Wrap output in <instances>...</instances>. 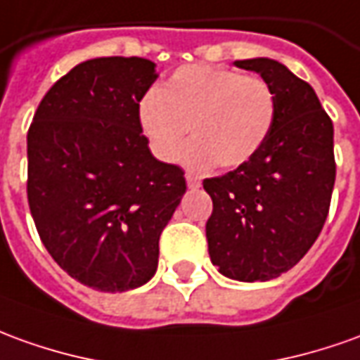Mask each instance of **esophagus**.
<instances>
[{
  "label": "esophagus",
  "mask_w": 360,
  "mask_h": 360,
  "mask_svg": "<svg viewBox=\"0 0 360 360\" xmlns=\"http://www.w3.org/2000/svg\"><path fill=\"white\" fill-rule=\"evenodd\" d=\"M186 184H188V188L195 190V188H200V186H202V180L194 174H186Z\"/></svg>",
  "instance_id": "1"
}]
</instances>
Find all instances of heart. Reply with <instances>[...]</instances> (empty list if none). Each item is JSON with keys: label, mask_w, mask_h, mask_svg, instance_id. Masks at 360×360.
<instances>
[{"label": "heart", "mask_w": 360, "mask_h": 360, "mask_svg": "<svg viewBox=\"0 0 360 360\" xmlns=\"http://www.w3.org/2000/svg\"><path fill=\"white\" fill-rule=\"evenodd\" d=\"M276 101L257 76L205 64L182 66L139 103V125L158 158L174 162L186 148L192 168H237L249 162L269 139Z\"/></svg>", "instance_id": "b5f03b06"}]
</instances>
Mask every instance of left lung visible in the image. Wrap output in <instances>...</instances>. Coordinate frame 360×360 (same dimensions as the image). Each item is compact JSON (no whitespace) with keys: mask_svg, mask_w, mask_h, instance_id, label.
Here are the masks:
<instances>
[{"mask_svg":"<svg viewBox=\"0 0 360 360\" xmlns=\"http://www.w3.org/2000/svg\"><path fill=\"white\" fill-rule=\"evenodd\" d=\"M235 66L260 74L276 113L249 162L204 180L213 202L205 237L223 276L266 282L298 264L326 223L335 184L333 123L314 88L284 64L249 58Z\"/></svg>","mask_w":360,"mask_h":360,"instance_id":"left-lung-1","label":"left lung"}]
</instances>
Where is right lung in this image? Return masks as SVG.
Returning <instances> with one entry per match:
<instances>
[{
  "instance_id": "obj_1",
  "label": "right lung",
  "mask_w": 360,
  "mask_h": 360,
  "mask_svg": "<svg viewBox=\"0 0 360 360\" xmlns=\"http://www.w3.org/2000/svg\"><path fill=\"white\" fill-rule=\"evenodd\" d=\"M139 56L91 58L46 91L27 133V198L41 241L100 292L147 284L158 239L186 194L184 170L156 160L139 103L158 78Z\"/></svg>"
}]
</instances>
